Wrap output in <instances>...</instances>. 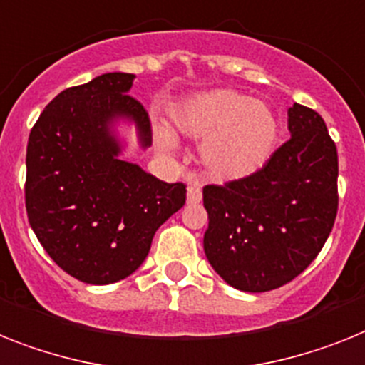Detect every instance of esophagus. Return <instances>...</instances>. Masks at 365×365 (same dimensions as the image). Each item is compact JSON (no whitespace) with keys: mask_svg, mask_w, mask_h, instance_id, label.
<instances>
[{"mask_svg":"<svg viewBox=\"0 0 365 365\" xmlns=\"http://www.w3.org/2000/svg\"><path fill=\"white\" fill-rule=\"evenodd\" d=\"M202 200V189L198 183H191L187 187V204H198Z\"/></svg>","mask_w":365,"mask_h":365,"instance_id":"34e87169","label":"esophagus"}]
</instances>
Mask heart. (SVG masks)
I'll return each mask as SVG.
<instances>
[{
  "instance_id": "heart-1",
  "label": "heart",
  "mask_w": 365,
  "mask_h": 365,
  "mask_svg": "<svg viewBox=\"0 0 365 365\" xmlns=\"http://www.w3.org/2000/svg\"><path fill=\"white\" fill-rule=\"evenodd\" d=\"M178 135L202 140L200 158L217 182H237L256 174L271 159L278 120L267 103L232 88H215L183 100L170 111ZM159 148H174L173 133L158 125Z\"/></svg>"
}]
</instances>
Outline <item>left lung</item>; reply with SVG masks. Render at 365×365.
<instances>
[{
  "mask_svg": "<svg viewBox=\"0 0 365 365\" xmlns=\"http://www.w3.org/2000/svg\"><path fill=\"white\" fill-rule=\"evenodd\" d=\"M292 137L249 178L204 187V252L226 284L249 293L292 282L323 249L338 213V150L321 115L293 103Z\"/></svg>",
  "mask_w": 365,
  "mask_h": 365,
  "instance_id": "obj_1",
  "label": "left lung"
}]
</instances>
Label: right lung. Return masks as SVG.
Listing matches in <instances>:
<instances>
[{"label": "right lung", "instance_id": "obj_1", "mask_svg": "<svg viewBox=\"0 0 365 365\" xmlns=\"http://www.w3.org/2000/svg\"><path fill=\"white\" fill-rule=\"evenodd\" d=\"M133 73H102L51 100L29 133L26 210L33 232L64 272L103 286L130 277L155 230L185 204V185L167 183L118 159L116 118L135 122L143 148L152 124L130 96Z\"/></svg>", "mask_w": 365, "mask_h": 365}]
</instances>
